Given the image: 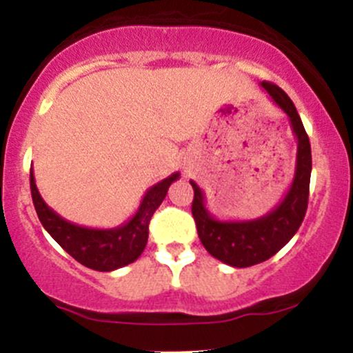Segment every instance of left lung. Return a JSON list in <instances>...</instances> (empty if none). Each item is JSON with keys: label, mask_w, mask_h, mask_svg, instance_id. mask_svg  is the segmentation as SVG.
<instances>
[{"label": "left lung", "mask_w": 353, "mask_h": 353, "mask_svg": "<svg viewBox=\"0 0 353 353\" xmlns=\"http://www.w3.org/2000/svg\"><path fill=\"white\" fill-rule=\"evenodd\" d=\"M262 88L279 108L289 116L297 137V159L294 181L279 205L265 216L252 221H219L205 208V197L199 185L190 181L194 189L192 216L197 234L205 250L217 261L232 267H250L267 261L282 249L301 228L309 204V185L312 172V152L309 136L302 119L289 96L272 83Z\"/></svg>", "instance_id": "obj_1"}]
</instances>
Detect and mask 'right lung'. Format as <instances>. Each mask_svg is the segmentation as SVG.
Returning <instances> with one entry per match:
<instances>
[{
  "label": "right lung",
  "mask_w": 353,
  "mask_h": 353,
  "mask_svg": "<svg viewBox=\"0 0 353 353\" xmlns=\"http://www.w3.org/2000/svg\"><path fill=\"white\" fill-rule=\"evenodd\" d=\"M176 179H179V172H174L149 188L141 201L139 209L125 224L114 229H89L72 224L56 214L43 201L36 188L33 171L30 174L31 196L43 228L79 264L99 272H111L137 261L148 244L149 222L152 214L164 201L169 185Z\"/></svg>",
  "instance_id": "add662e5"
}]
</instances>
